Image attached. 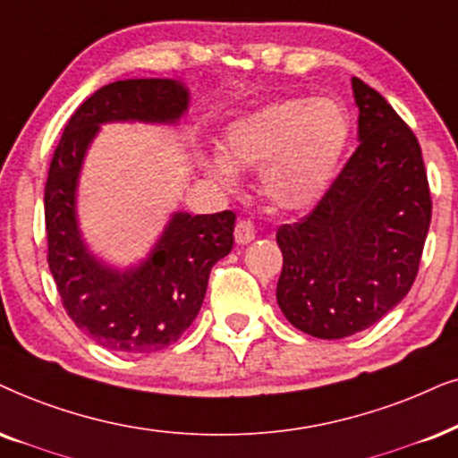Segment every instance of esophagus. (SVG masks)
I'll list each match as a JSON object with an SVG mask.
<instances>
[{
  "label": "esophagus",
  "instance_id": "34e87169",
  "mask_svg": "<svg viewBox=\"0 0 458 458\" xmlns=\"http://www.w3.org/2000/svg\"><path fill=\"white\" fill-rule=\"evenodd\" d=\"M253 239H256V228H253L251 219H241V222H236L234 241L239 242V245H247V242H251Z\"/></svg>",
  "mask_w": 458,
  "mask_h": 458
}]
</instances>
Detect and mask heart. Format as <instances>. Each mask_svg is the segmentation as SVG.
<instances>
[{
    "instance_id": "b5f03b06",
    "label": "heart",
    "mask_w": 458,
    "mask_h": 458,
    "mask_svg": "<svg viewBox=\"0 0 458 458\" xmlns=\"http://www.w3.org/2000/svg\"><path fill=\"white\" fill-rule=\"evenodd\" d=\"M351 139V115L334 99L272 101L228 124L223 158L213 171L228 182L233 166H264L268 199L283 209H300L326 192Z\"/></svg>"
}]
</instances>
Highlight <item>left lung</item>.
<instances>
[{
	"mask_svg": "<svg viewBox=\"0 0 458 458\" xmlns=\"http://www.w3.org/2000/svg\"><path fill=\"white\" fill-rule=\"evenodd\" d=\"M359 146L310 213L283 224L276 302L300 332L338 340L374 326L419 275L431 192L419 139L352 78Z\"/></svg>",
	"mask_w": 458,
	"mask_h": 458,
	"instance_id": "8db88e82",
	"label": "left lung"
}]
</instances>
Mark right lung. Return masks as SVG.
Returning a JSON list of instances; mask_svg holds the SVG:
<instances>
[{
  "label": "right lung",
  "instance_id": "right-lung-1",
  "mask_svg": "<svg viewBox=\"0 0 458 458\" xmlns=\"http://www.w3.org/2000/svg\"><path fill=\"white\" fill-rule=\"evenodd\" d=\"M188 107V90L173 80H120L86 99L69 118L52 154L44 190L48 266L63 309L97 344L146 355L177 343L205 300L213 264L234 245L233 211L175 213L148 262L109 270L86 251L75 225V183L101 123H173Z\"/></svg>",
  "mask_w": 458,
  "mask_h": 458
}]
</instances>
